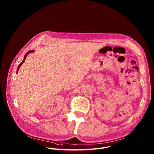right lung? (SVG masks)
<instances>
[{"instance_id":"right-lung-1","label":"right lung","mask_w":154,"mask_h":154,"mask_svg":"<svg viewBox=\"0 0 154 154\" xmlns=\"http://www.w3.org/2000/svg\"><path fill=\"white\" fill-rule=\"evenodd\" d=\"M33 51H34V50H30V51H27L26 53V54H25V56L24 57V59H23V61L19 64V66H18V69H17V73H18V70H19V69H20V67L22 65V64L24 63V61H25V60H26V57H27V56L28 55L29 53H32Z\"/></svg>"}]
</instances>
